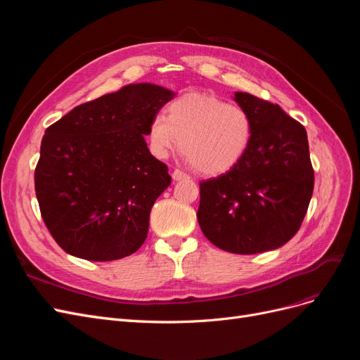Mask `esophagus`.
<instances>
[{
  "label": "esophagus",
  "instance_id": "obj_1",
  "mask_svg": "<svg viewBox=\"0 0 360 360\" xmlns=\"http://www.w3.org/2000/svg\"><path fill=\"white\" fill-rule=\"evenodd\" d=\"M183 179H189V176L186 172H183V171H180V169H174L172 171V180H183Z\"/></svg>",
  "mask_w": 360,
  "mask_h": 360
}]
</instances>
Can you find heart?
<instances>
[{"instance_id":"1","label":"heart","mask_w":360,"mask_h":360,"mask_svg":"<svg viewBox=\"0 0 360 360\" xmlns=\"http://www.w3.org/2000/svg\"><path fill=\"white\" fill-rule=\"evenodd\" d=\"M167 115L156 114L147 127L151 155L165 159L180 144L192 168L219 176L243 159L252 138V120L243 108L205 93H186L171 101Z\"/></svg>"}]
</instances>
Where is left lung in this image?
<instances>
[{
	"label": "left lung",
	"instance_id": "obj_1",
	"mask_svg": "<svg viewBox=\"0 0 360 360\" xmlns=\"http://www.w3.org/2000/svg\"><path fill=\"white\" fill-rule=\"evenodd\" d=\"M234 101L252 120V138L233 169L200 183L197 217L214 246L250 255L278 249L299 231L314 169L299 122L249 93H234Z\"/></svg>",
	"mask_w": 360,
	"mask_h": 360
}]
</instances>
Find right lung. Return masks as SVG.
Masks as SVG:
<instances>
[{
    "mask_svg": "<svg viewBox=\"0 0 360 360\" xmlns=\"http://www.w3.org/2000/svg\"><path fill=\"white\" fill-rule=\"evenodd\" d=\"M174 96L155 84H130L73 108L45 130L36 197L43 222L68 254L112 261L146 242L151 207L171 176L144 136Z\"/></svg>",
    "mask_w": 360,
    "mask_h": 360,
    "instance_id": "1",
    "label": "right lung"
}]
</instances>
